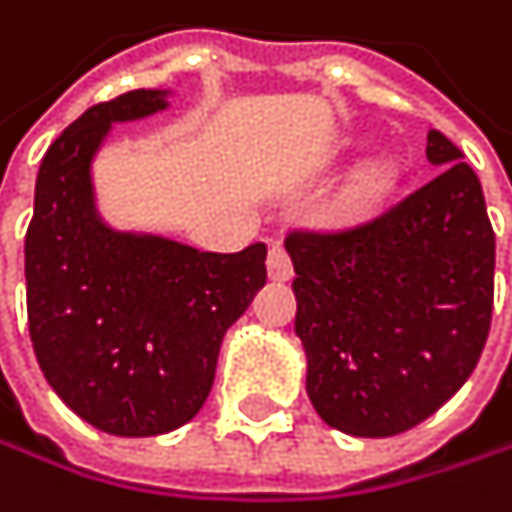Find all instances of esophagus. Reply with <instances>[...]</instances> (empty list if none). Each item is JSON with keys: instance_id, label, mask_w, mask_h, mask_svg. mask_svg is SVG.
I'll return each instance as SVG.
<instances>
[{"instance_id": "obj_1", "label": "esophagus", "mask_w": 512, "mask_h": 512, "mask_svg": "<svg viewBox=\"0 0 512 512\" xmlns=\"http://www.w3.org/2000/svg\"><path fill=\"white\" fill-rule=\"evenodd\" d=\"M267 276L273 282H288L294 276V267H291V258L282 245H273L270 254H267Z\"/></svg>"}]
</instances>
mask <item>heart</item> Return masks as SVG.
I'll use <instances>...</instances> for the list:
<instances>
[{"label": "heart", "instance_id": "heart-1", "mask_svg": "<svg viewBox=\"0 0 512 512\" xmlns=\"http://www.w3.org/2000/svg\"><path fill=\"white\" fill-rule=\"evenodd\" d=\"M399 182V158L390 149H375L360 158L342 179L333 197V215L354 221L378 209Z\"/></svg>", "mask_w": 512, "mask_h": 512}]
</instances>
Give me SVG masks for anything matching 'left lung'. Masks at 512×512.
I'll return each mask as SVG.
<instances>
[{"mask_svg": "<svg viewBox=\"0 0 512 512\" xmlns=\"http://www.w3.org/2000/svg\"><path fill=\"white\" fill-rule=\"evenodd\" d=\"M435 179L366 227L285 242L294 264L306 393L354 438L432 417L474 372L495 288V233L477 173L429 128Z\"/></svg>", "mask_w": 512, "mask_h": 512, "instance_id": "1", "label": "left lung"}]
</instances>
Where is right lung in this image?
Listing matches in <instances>:
<instances>
[{"label": "right lung", "mask_w": 512, "mask_h": 512, "mask_svg": "<svg viewBox=\"0 0 512 512\" xmlns=\"http://www.w3.org/2000/svg\"><path fill=\"white\" fill-rule=\"evenodd\" d=\"M170 89H134L89 107L47 149L26 230V309L38 366L89 426L152 438L206 402L224 333L267 285V245L197 251L161 233L119 230L92 164L113 125L170 107Z\"/></svg>", "instance_id": "1"}]
</instances>
